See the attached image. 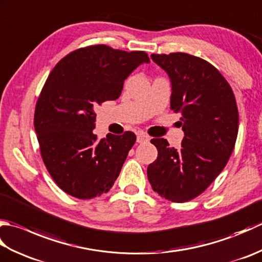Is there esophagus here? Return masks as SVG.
Returning a JSON list of instances; mask_svg holds the SVG:
<instances>
[{
	"label": "esophagus",
	"instance_id": "34e87169",
	"mask_svg": "<svg viewBox=\"0 0 262 262\" xmlns=\"http://www.w3.org/2000/svg\"><path fill=\"white\" fill-rule=\"evenodd\" d=\"M149 140V137L145 134H137V143H144L147 142Z\"/></svg>",
	"mask_w": 262,
	"mask_h": 262
}]
</instances>
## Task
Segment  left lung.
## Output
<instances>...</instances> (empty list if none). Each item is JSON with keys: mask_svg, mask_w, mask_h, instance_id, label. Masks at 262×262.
Returning a JSON list of instances; mask_svg holds the SVG:
<instances>
[{"mask_svg": "<svg viewBox=\"0 0 262 262\" xmlns=\"http://www.w3.org/2000/svg\"><path fill=\"white\" fill-rule=\"evenodd\" d=\"M151 57L170 76V108L181 114L185 137L178 149L164 138L151 140L158 159L148 165L147 178L161 197L185 203L225 168L237 137V105L229 82L207 60L186 53Z\"/></svg>", "mask_w": 262, "mask_h": 262, "instance_id": "1", "label": "left lung"}]
</instances>
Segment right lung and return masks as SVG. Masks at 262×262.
Segmentation results:
<instances>
[{"label": "right lung", "mask_w": 262, "mask_h": 262, "mask_svg": "<svg viewBox=\"0 0 262 262\" xmlns=\"http://www.w3.org/2000/svg\"><path fill=\"white\" fill-rule=\"evenodd\" d=\"M148 62L145 52L92 45L66 55L48 75L33 124L46 169L66 193L91 199L114 186L136 135L125 132L98 140L96 110L118 99L126 77Z\"/></svg>", "instance_id": "1"}]
</instances>
